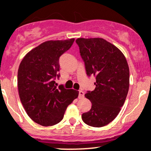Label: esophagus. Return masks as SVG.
Returning <instances> with one entry per match:
<instances>
[{"instance_id":"esophagus-1","label":"esophagus","mask_w":151,"mask_h":151,"mask_svg":"<svg viewBox=\"0 0 151 151\" xmlns=\"http://www.w3.org/2000/svg\"><path fill=\"white\" fill-rule=\"evenodd\" d=\"M85 96V93L82 90H79V98H82Z\"/></svg>"}]
</instances>
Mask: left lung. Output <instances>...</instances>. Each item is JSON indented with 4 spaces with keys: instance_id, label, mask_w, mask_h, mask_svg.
I'll list each match as a JSON object with an SVG mask.
<instances>
[{
    "instance_id": "left-lung-1",
    "label": "left lung",
    "mask_w": 151,
    "mask_h": 151,
    "mask_svg": "<svg viewBox=\"0 0 151 151\" xmlns=\"http://www.w3.org/2000/svg\"><path fill=\"white\" fill-rule=\"evenodd\" d=\"M76 42L88 76L96 77V88L85 95L92 103L82 114L83 122L94 127H104L119 113L127 96L129 69L118 47L103 38H77Z\"/></svg>"
}]
</instances>
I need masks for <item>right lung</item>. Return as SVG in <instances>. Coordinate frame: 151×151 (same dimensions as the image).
Masks as SVG:
<instances>
[{"mask_svg": "<svg viewBox=\"0 0 151 151\" xmlns=\"http://www.w3.org/2000/svg\"><path fill=\"white\" fill-rule=\"evenodd\" d=\"M74 38L48 40L27 53L18 69L20 101L32 120L42 126H53L63 119L66 108L78 97L79 91L57 88L59 58L69 50Z\"/></svg>", "mask_w": 151, "mask_h": 151, "instance_id": "right-lung-1", "label": "right lung"}]
</instances>
